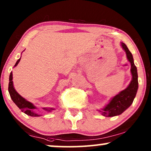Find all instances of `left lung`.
Here are the masks:
<instances>
[{"label": "left lung", "mask_w": 151, "mask_h": 151, "mask_svg": "<svg viewBox=\"0 0 151 151\" xmlns=\"http://www.w3.org/2000/svg\"><path fill=\"white\" fill-rule=\"evenodd\" d=\"M121 45L123 49L126 51L127 58L131 64L130 71L132 78L130 85L126 89L121 91L120 93L113 97L105 107L101 110H98L101 113L102 115L107 117L118 116L122 114L123 111L132 105L138 89L137 70L134 64L132 55L124 43L121 42Z\"/></svg>", "instance_id": "obj_1"}]
</instances>
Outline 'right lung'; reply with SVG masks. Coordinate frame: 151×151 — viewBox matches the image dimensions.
Here are the masks:
<instances>
[{
	"mask_svg": "<svg viewBox=\"0 0 151 151\" xmlns=\"http://www.w3.org/2000/svg\"><path fill=\"white\" fill-rule=\"evenodd\" d=\"M20 59H19L17 60V62H16L14 66H16L17 64H19V62H20ZM9 86H8V91L10 95V97L14 103L17 105V106L21 109L23 112H24L25 114L30 116H40V114H37L36 112L34 111L35 109H36L37 107L32 104V103L27 101L26 99H25L24 98H23L20 94H19V93L16 91L13 85V81H12V72H11L10 75H9ZM45 111H48V112H50L52 110H55L53 108H43Z\"/></svg>",
	"mask_w": 151,
	"mask_h": 151,
	"instance_id": "right-lung-1",
	"label": "right lung"
}]
</instances>
